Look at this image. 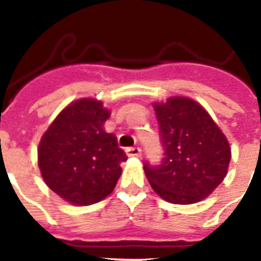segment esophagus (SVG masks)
Here are the masks:
<instances>
[{
  "label": "esophagus",
  "instance_id": "esophagus-1",
  "mask_svg": "<svg viewBox=\"0 0 261 261\" xmlns=\"http://www.w3.org/2000/svg\"><path fill=\"white\" fill-rule=\"evenodd\" d=\"M126 154L128 157H141V149L139 147H127Z\"/></svg>",
  "mask_w": 261,
  "mask_h": 261
}]
</instances>
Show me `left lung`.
<instances>
[{
    "mask_svg": "<svg viewBox=\"0 0 261 261\" xmlns=\"http://www.w3.org/2000/svg\"><path fill=\"white\" fill-rule=\"evenodd\" d=\"M164 159L145 163L151 188L164 200L191 204L207 198L227 173L231 151L226 137L199 102L171 97L154 102Z\"/></svg>",
    "mask_w": 261,
    "mask_h": 261,
    "instance_id": "left-lung-1",
    "label": "left lung"
}]
</instances>
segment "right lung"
<instances>
[{"label":"right lung","mask_w":261,"mask_h":261,"mask_svg":"<svg viewBox=\"0 0 261 261\" xmlns=\"http://www.w3.org/2000/svg\"><path fill=\"white\" fill-rule=\"evenodd\" d=\"M110 111L96 98H81L61 111L43 134L38 165L50 190L77 206L93 204L114 191L126 153L104 131Z\"/></svg>","instance_id":"1"}]
</instances>
